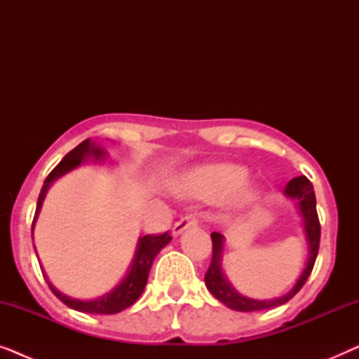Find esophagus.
Listing matches in <instances>:
<instances>
[{
    "mask_svg": "<svg viewBox=\"0 0 359 359\" xmlns=\"http://www.w3.org/2000/svg\"><path fill=\"white\" fill-rule=\"evenodd\" d=\"M193 225H198V217H196V214H184L183 217H181V219L178 220V222L175 224L173 233H175V235L183 233L186 229L193 227Z\"/></svg>",
    "mask_w": 359,
    "mask_h": 359,
    "instance_id": "esophagus-1",
    "label": "esophagus"
}]
</instances>
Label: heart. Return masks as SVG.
Here are the masks:
<instances>
[{
  "label": "heart",
  "mask_w": 359,
  "mask_h": 359,
  "mask_svg": "<svg viewBox=\"0 0 359 359\" xmlns=\"http://www.w3.org/2000/svg\"><path fill=\"white\" fill-rule=\"evenodd\" d=\"M245 170L238 165H209L194 170L184 180L183 189L186 194L198 199H215L229 191L237 188L245 180ZM250 198V193H243L240 199Z\"/></svg>",
  "instance_id": "obj_1"
}]
</instances>
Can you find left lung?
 I'll use <instances>...</instances> for the list:
<instances>
[{"label":"left lung","instance_id":"8db88e82","mask_svg":"<svg viewBox=\"0 0 359 359\" xmlns=\"http://www.w3.org/2000/svg\"><path fill=\"white\" fill-rule=\"evenodd\" d=\"M284 194L299 201V209H301V212L304 215V225H306L309 252H311L309 253V262L306 269L302 271L301 278L297 279L296 286H294L286 296L271 299V301H257V299L245 297L242 294L235 291V289L229 284L227 279L224 278L222 268H220L224 237L219 232L210 233V238H212V259H210L209 269L204 276L205 286H208L210 294H212L215 299H219L220 302L225 304V306L230 309H233V311L255 312L283 306V304H286L289 299H292L299 291H301V287L306 284L307 278L311 276L318 253V243H320V222H318L313 186L306 176H297V178H292L289 181L286 189H284Z\"/></svg>","mask_w":359,"mask_h":359}]
</instances>
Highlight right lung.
<instances>
[{
    "label": "right lung",
    "mask_w": 359,
    "mask_h": 359,
    "mask_svg": "<svg viewBox=\"0 0 359 359\" xmlns=\"http://www.w3.org/2000/svg\"><path fill=\"white\" fill-rule=\"evenodd\" d=\"M90 155L96 156V158H102V156H104V151L97 149L95 145H91L90 140L86 139L85 142H81L80 145L75 147L72 151H68V154L63 156L60 163L48 173L46 181H43L41 194H39L36 214H34L32 220V229L34 224H36L39 210H41L43 198H46L48 186H50L57 178H60L62 175H65L70 170L76 168L78 165H81L85 158H88ZM170 240L171 235L168 232L158 235H145V237H142L139 240V245H137V253L134 262H132L130 271L124 278V281H122L114 291H111L109 294H106V296H102L100 299H95V301H78V299H72L65 296V294H62L60 291H57L48 281L47 284L48 287L52 289V292L55 294L65 306L75 309V311L86 313H106V316H109V313H117L124 311L127 307H130L132 304L140 297V294L144 292L145 289L147 279H149L151 263H154V259L156 255H158L160 250L166 247V243H170Z\"/></svg>",
    "instance_id": "right-lung-1"
}]
</instances>
